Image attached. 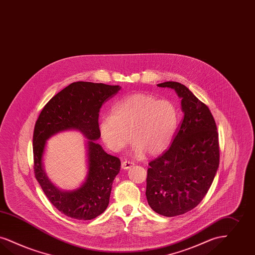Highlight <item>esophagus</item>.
<instances>
[{
    "mask_svg": "<svg viewBox=\"0 0 255 255\" xmlns=\"http://www.w3.org/2000/svg\"><path fill=\"white\" fill-rule=\"evenodd\" d=\"M133 165H134V164L131 162V161L124 160V161H123V163H122V168H123V170H129V169L132 168Z\"/></svg>",
    "mask_w": 255,
    "mask_h": 255,
    "instance_id": "obj_1",
    "label": "esophagus"
}]
</instances>
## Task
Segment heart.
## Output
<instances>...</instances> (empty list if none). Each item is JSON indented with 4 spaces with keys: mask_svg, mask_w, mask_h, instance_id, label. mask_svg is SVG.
<instances>
[{
    "mask_svg": "<svg viewBox=\"0 0 255 255\" xmlns=\"http://www.w3.org/2000/svg\"><path fill=\"white\" fill-rule=\"evenodd\" d=\"M178 113L173 102L147 94H133L113 106L112 115L102 117V140L114 152H120L131 140L133 152L155 155L164 152L177 128Z\"/></svg>",
    "mask_w": 255,
    "mask_h": 255,
    "instance_id": "obj_1",
    "label": "heart"
}]
</instances>
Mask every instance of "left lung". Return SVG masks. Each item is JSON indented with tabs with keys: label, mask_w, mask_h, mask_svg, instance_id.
Segmentation results:
<instances>
[{
	"label": "left lung",
	"mask_w": 255,
	"mask_h": 255,
	"mask_svg": "<svg viewBox=\"0 0 255 255\" xmlns=\"http://www.w3.org/2000/svg\"><path fill=\"white\" fill-rule=\"evenodd\" d=\"M181 99L183 121L165 153L150 162L146 197L157 214L173 217L192 211L208 193L219 166L218 132L210 109L185 85L157 84Z\"/></svg>",
	"instance_id": "8db88e82"
}]
</instances>
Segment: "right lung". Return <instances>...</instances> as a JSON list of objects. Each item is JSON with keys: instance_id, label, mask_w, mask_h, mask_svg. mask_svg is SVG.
I'll return each instance as SVG.
<instances>
[{"instance_id": "add662e5", "label": "right lung", "mask_w": 255, "mask_h": 255, "mask_svg": "<svg viewBox=\"0 0 255 255\" xmlns=\"http://www.w3.org/2000/svg\"><path fill=\"white\" fill-rule=\"evenodd\" d=\"M121 88L120 85L104 83L73 82L46 103L36 122L33 134L35 176L49 201L68 217L91 220L108 207L114 179L121 170V160L104 152L96 140L101 137L100 109ZM70 129L82 132L88 138V173L80 187L64 191L52 184L47 176L43 155L51 136Z\"/></svg>"}]
</instances>
